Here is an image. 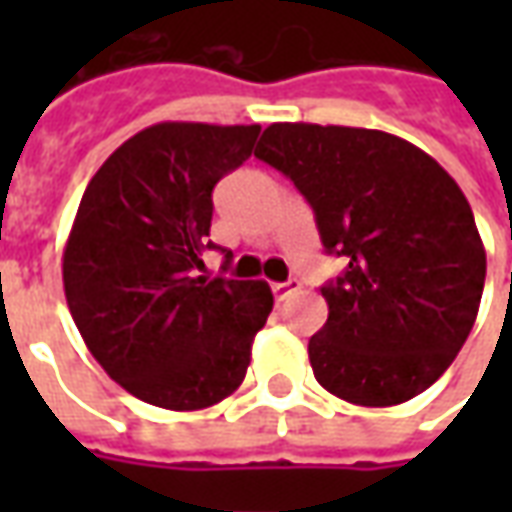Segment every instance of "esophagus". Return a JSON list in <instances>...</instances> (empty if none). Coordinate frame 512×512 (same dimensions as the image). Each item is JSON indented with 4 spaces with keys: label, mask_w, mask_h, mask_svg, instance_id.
I'll use <instances>...</instances> for the list:
<instances>
[{
    "label": "esophagus",
    "mask_w": 512,
    "mask_h": 512,
    "mask_svg": "<svg viewBox=\"0 0 512 512\" xmlns=\"http://www.w3.org/2000/svg\"><path fill=\"white\" fill-rule=\"evenodd\" d=\"M271 290H274V299L285 301V299H290L293 293H299L301 282H299V279H288V282H274V285H271Z\"/></svg>",
    "instance_id": "1"
}]
</instances>
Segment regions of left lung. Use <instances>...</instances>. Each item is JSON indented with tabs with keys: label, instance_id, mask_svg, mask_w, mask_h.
<instances>
[{
	"label": "left lung",
	"instance_id": "8db88e82",
	"mask_svg": "<svg viewBox=\"0 0 512 512\" xmlns=\"http://www.w3.org/2000/svg\"><path fill=\"white\" fill-rule=\"evenodd\" d=\"M304 194L323 249L345 271L310 337L323 389L356 406H397L452 365L472 332L485 249L461 186L406 139L373 128L274 123L257 142Z\"/></svg>",
	"mask_w": 512,
	"mask_h": 512
}]
</instances>
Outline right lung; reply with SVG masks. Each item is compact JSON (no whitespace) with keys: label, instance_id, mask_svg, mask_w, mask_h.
Masks as SVG:
<instances>
[{"label":"right lung","instance_id":"add662e5","mask_svg":"<svg viewBox=\"0 0 512 512\" xmlns=\"http://www.w3.org/2000/svg\"><path fill=\"white\" fill-rule=\"evenodd\" d=\"M260 126L156 123L87 183L62 255L73 323L109 378L150 406L197 411L241 386L274 296L255 279L197 277L213 186Z\"/></svg>","mask_w":512,"mask_h":512}]
</instances>
